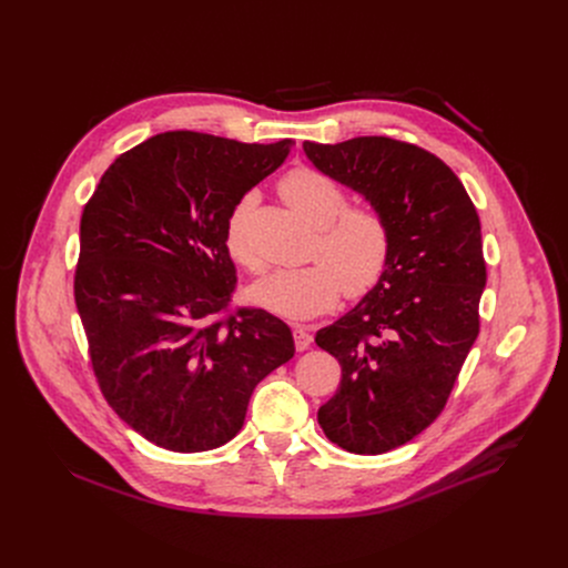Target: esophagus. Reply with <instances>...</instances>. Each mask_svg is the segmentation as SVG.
Listing matches in <instances>:
<instances>
[{"label":"esophagus","instance_id":"1","mask_svg":"<svg viewBox=\"0 0 568 568\" xmlns=\"http://www.w3.org/2000/svg\"><path fill=\"white\" fill-rule=\"evenodd\" d=\"M294 346H296L298 353H303V351H307L312 346V335H310L307 328H303V326L294 328Z\"/></svg>","mask_w":568,"mask_h":568}]
</instances>
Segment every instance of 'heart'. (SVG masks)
I'll list each match as a JSON object with an SVG mask.
<instances>
[{"label": "heart", "mask_w": 568, "mask_h": 568, "mask_svg": "<svg viewBox=\"0 0 568 568\" xmlns=\"http://www.w3.org/2000/svg\"><path fill=\"white\" fill-rule=\"evenodd\" d=\"M281 197L316 229L310 258L298 270H281L252 287V301L292 321H305L337 305L342 290L357 298L382 278L390 256V233L384 215L371 206H346L344 189L316 169H294L278 184ZM254 197H240L224 226L231 258L261 272L250 240L247 220Z\"/></svg>", "instance_id": "obj_1"}]
</instances>
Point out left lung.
I'll use <instances>...</instances> for the list:
<instances>
[{
	"label": "left lung",
	"mask_w": 568,
	"mask_h": 568,
	"mask_svg": "<svg viewBox=\"0 0 568 568\" xmlns=\"http://www.w3.org/2000/svg\"><path fill=\"white\" fill-rule=\"evenodd\" d=\"M303 150L388 224L379 283L314 337L342 364L339 388L316 416L323 434L353 454H384L443 414L478 337L480 220L454 171L414 143L355 136Z\"/></svg>",
	"instance_id": "8db88e82"
}]
</instances>
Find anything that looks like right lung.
Masks as SVG:
<instances>
[{
    "label": "right lung",
    "instance_id": "1",
    "mask_svg": "<svg viewBox=\"0 0 568 568\" xmlns=\"http://www.w3.org/2000/svg\"><path fill=\"white\" fill-rule=\"evenodd\" d=\"M292 145L156 134L114 161L83 209L73 296L92 368L116 416L156 447L229 443L256 384L294 357L281 318L231 307L224 242L233 204Z\"/></svg>",
    "mask_w": 568,
    "mask_h": 568
}]
</instances>
